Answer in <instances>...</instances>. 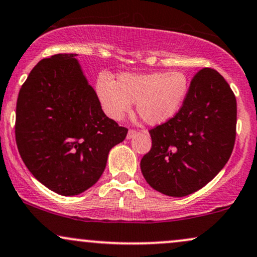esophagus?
Wrapping results in <instances>:
<instances>
[{"mask_svg":"<svg viewBox=\"0 0 257 257\" xmlns=\"http://www.w3.org/2000/svg\"><path fill=\"white\" fill-rule=\"evenodd\" d=\"M137 134H138V131H135V129H131V131L128 132V135H126V139H133Z\"/></svg>","mask_w":257,"mask_h":257,"instance_id":"esophagus-1","label":"esophagus"}]
</instances>
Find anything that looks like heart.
Returning <instances> with one entry per match:
<instances>
[{
    "mask_svg": "<svg viewBox=\"0 0 257 257\" xmlns=\"http://www.w3.org/2000/svg\"><path fill=\"white\" fill-rule=\"evenodd\" d=\"M95 91L104 112L120 120L137 104L141 118L150 124H160L171 119L188 91V79L183 73H123L116 81L99 76Z\"/></svg>",
    "mask_w": 257,
    "mask_h": 257,
    "instance_id": "1",
    "label": "heart"
}]
</instances>
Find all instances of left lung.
<instances>
[{"label": "left lung", "mask_w": 257, "mask_h": 257, "mask_svg": "<svg viewBox=\"0 0 257 257\" xmlns=\"http://www.w3.org/2000/svg\"><path fill=\"white\" fill-rule=\"evenodd\" d=\"M237 101L217 70L202 68L178 112L150 131L152 147L140 166L147 183L168 196L193 194L230 159L236 140Z\"/></svg>", "instance_id": "8db88e82"}]
</instances>
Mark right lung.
Here are the masks:
<instances>
[{"label":"right lung","mask_w":257,"mask_h":257,"mask_svg":"<svg viewBox=\"0 0 257 257\" xmlns=\"http://www.w3.org/2000/svg\"><path fill=\"white\" fill-rule=\"evenodd\" d=\"M76 54L39 61L21 86L15 140L21 159L46 188L79 195L100 178L110 150L128 129L101 110Z\"/></svg>","instance_id":"obj_1"}]
</instances>
